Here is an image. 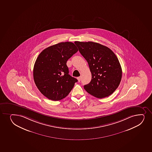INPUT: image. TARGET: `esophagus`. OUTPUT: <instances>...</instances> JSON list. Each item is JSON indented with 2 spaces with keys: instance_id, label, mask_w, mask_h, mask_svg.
I'll return each mask as SVG.
<instances>
[{
  "instance_id": "obj_1",
  "label": "esophagus",
  "mask_w": 152,
  "mask_h": 152,
  "mask_svg": "<svg viewBox=\"0 0 152 152\" xmlns=\"http://www.w3.org/2000/svg\"><path fill=\"white\" fill-rule=\"evenodd\" d=\"M77 80L78 81V82H80V80H81V77L80 76V77H77Z\"/></svg>"
}]
</instances>
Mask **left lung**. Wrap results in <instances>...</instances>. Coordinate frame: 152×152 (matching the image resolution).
I'll return each instance as SVG.
<instances>
[{
  "label": "left lung",
  "mask_w": 152,
  "mask_h": 152,
  "mask_svg": "<svg viewBox=\"0 0 152 152\" xmlns=\"http://www.w3.org/2000/svg\"><path fill=\"white\" fill-rule=\"evenodd\" d=\"M75 43L87 61L92 76L84 88L97 98L109 96L121 82L122 72L117 57L109 48L98 43L75 41Z\"/></svg>",
  "instance_id": "8db88e82"
}]
</instances>
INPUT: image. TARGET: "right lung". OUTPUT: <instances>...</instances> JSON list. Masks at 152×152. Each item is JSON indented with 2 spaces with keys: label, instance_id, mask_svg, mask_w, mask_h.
Masks as SVG:
<instances>
[{
  "label": "right lung",
  "instance_id": "obj_1",
  "mask_svg": "<svg viewBox=\"0 0 152 152\" xmlns=\"http://www.w3.org/2000/svg\"><path fill=\"white\" fill-rule=\"evenodd\" d=\"M78 50L73 43H58L46 48L38 56L33 69L34 82L41 94L48 99H63L78 81L69 74L66 64Z\"/></svg>",
  "mask_w": 152,
  "mask_h": 152
}]
</instances>
